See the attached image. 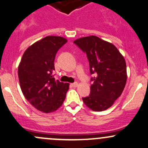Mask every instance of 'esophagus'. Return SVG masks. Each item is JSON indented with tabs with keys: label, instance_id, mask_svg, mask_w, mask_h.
<instances>
[{
	"label": "esophagus",
	"instance_id": "1",
	"mask_svg": "<svg viewBox=\"0 0 148 148\" xmlns=\"http://www.w3.org/2000/svg\"><path fill=\"white\" fill-rule=\"evenodd\" d=\"M71 86H74V87H77V86H78V83H77V82H74V83L71 84Z\"/></svg>",
	"mask_w": 148,
	"mask_h": 148
}]
</instances>
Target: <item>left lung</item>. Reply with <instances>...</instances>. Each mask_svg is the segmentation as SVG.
I'll return each instance as SVG.
<instances>
[{
  "label": "left lung",
  "instance_id": "obj_1",
  "mask_svg": "<svg viewBox=\"0 0 148 148\" xmlns=\"http://www.w3.org/2000/svg\"><path fill=\"white\" fill-rule=\"evenodd\" d=\"M75 45L86 54L91 77L89 96L82 98L94 111L108 109L121 96L127 81L126 63L113 44L99 37H84L76 40Z\"/></svg>",
  "mask_w": 148,
  "mask_h": 148
}]
</instances>
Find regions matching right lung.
<instances>
[{
    "instance_id": "right-lung-1",
    "label": "right lung",
    "mask_w": 148,
    "mask_h": 148,
    "mask_svg": "<svg viewBox=\"0 0 148 148\" xmlns=\"http://www.w3.org/2000/svg\"><path fill=\"white\" fill-rule=\"evenodd\" d=\"M67 40L47 36L29 46L18 66L20 85L25 99L40 111L48 113L63 103L69 84L54 78V59Z\"/></svg>"
}]
</instances>
